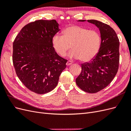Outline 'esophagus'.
I'll return each mask as SVG.
<instances>
[{
    "label": "esophagus",
    "instance_id": "obj_1",
    "mask_svg": "<svg viewBox=\"0 0 131 131\" xmlns=\"http://www.w3.org/2000/svg\"><path fill=\"white\" fill-rule=\"evenodd\" d=\"M73 63V62L72 61H68V62H67V63H66V65L67 66H70V65H71Z\"/></svg>",
    "mask_w": 131,
    "mask_h": 131
}]
</instances>
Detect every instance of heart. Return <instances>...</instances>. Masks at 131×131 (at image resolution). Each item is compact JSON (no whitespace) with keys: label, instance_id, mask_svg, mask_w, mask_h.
<instances>
[{"label":"heart","instance_id":"b5f03b06","mask_svg":"<svg viewBox=\"0 0 131 131\" xmlns=\"http://www.w3.org/2000/svg\"><path fill=\"white\" fill-rule=\"evenodd\" d=\"M63 33V35H54L52 39L54 50L61 56H66L71 46L73 50L68 55L71 58H80L82 62H88L96 56L101 41L97 31L71 25L66 28Z\"/></svg>","mask_w":131,"mask_h":131}]
</instances>
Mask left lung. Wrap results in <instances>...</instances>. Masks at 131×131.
Listing matches in <instances>:
<instances>
[{
  "mask_svg": "<svg viewBox=\"0 0 131 131\" xmlns=\"http://www.w3.org/2000/svg\"><path fill=\"white\" fill-rule=\"evenodd\" d=\"M88 22L100 30L101 46L92 61L81 64V72L76 83L82 90L93 93L106 88L115 77L119 64L120 42L116 32L109 25L94 19Z\"/></svg>",
  "mask_w": 131,
  "mask_h": 131,
  "instance_id": "left-lung-1",
  "label": "left lung"
}]
</instances>
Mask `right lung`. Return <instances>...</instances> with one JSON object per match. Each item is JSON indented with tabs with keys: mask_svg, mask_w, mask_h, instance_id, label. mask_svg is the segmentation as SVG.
Instances as JSON below:
<instances>
[{
	"mask_svg": "<svg viewBox=\"0 0 131 131\" xmlns=\"http://www.w3.org/2000/svg\"><path fill=\"white\" fill-rule=\"evenodd\" d=\"M54 19L35 21L22 28L13 42V61L17 77L37 94L53 90L67 60L55 51L53 37L60 30Z\"/></svg>",
	"mask_w": 131,
	"mask_h": 131,
	"instance_id": "1",
	"label": "right lung"
}]
</instances>
